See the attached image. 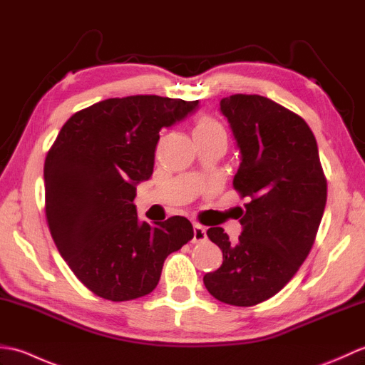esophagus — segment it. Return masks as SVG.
Listing matches in <instances>:
<instances>
[{
    "label": "esophagus",
    "instance_id": "1",
    "mask_svg": "<svg viewBox=\"0 0 365 365\" xmlns=\"http://www.w3.org/2000/svg\"><path fill=\"white\" fill-rule=\"evenodd\" d=\"M207 240V230L200 224H195L192 226V242H204Z\"/></svg>",
    "mask_w": 365,
    "mask_h": 365
}]
</instances>
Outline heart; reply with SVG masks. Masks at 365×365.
Instances as JSON below:
<instances>
[{"mask_svg":"<svg viewBox=\"0 0 365 365\" xmlns=\"http://www.w3.org/2000/svg\"><path fill=\"white\" fill-rule=\"evenodd\" d=\"M215 130H222L218 122H215L210 118H199L195 127V133H208V131H215Z\"/></svg>","mask_w":365,"mask_h":365,"instance_id":"b5f03b06","label":"heart"}]
</instances>
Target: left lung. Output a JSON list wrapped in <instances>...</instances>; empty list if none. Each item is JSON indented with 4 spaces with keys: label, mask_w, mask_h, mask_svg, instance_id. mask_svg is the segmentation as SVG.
<instances>
[{
    "label": "left lung",
    "mask_w": 365,
    "mask_h": 365,
    "mask_svg": "<svg viewBox=\"0 0 365 365\" xmlns=\"http://www.w3.org/2000/svg\"><path fill=\"white\" fill-rule=\"evenodd\" d=\"M220 113L240 152L234 187L247 204L237 243L222 227L207 230L222 265L204 284L218 301L247 307L274 297L306 260L327 205V180L315 136L299 115L245 94L221 98Z\"/></svg>",
    "instance_id": "8db88e82"
}]
</instances>
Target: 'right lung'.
<instances>
[{"label":"right lung","instance_id":"1","mask_svg":"<svg viewBox=\"0 0 365 365\" xmlns=\"http://www.w3.org/2000/svg\"><path fill=\"white\" fill-rule=\"evenodd\" d=\"M199 100L160 96L108 98L68 119L45 158V213L73 274L110 301L145 297L163 263L192 238L173 216L139 221L136 187L153 173L160 130L195 113Z\"/></svg>","mask_w":365,"mask_h":365}]
</instances>
